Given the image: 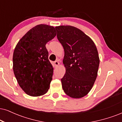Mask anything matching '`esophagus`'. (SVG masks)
Returning <instances> with one entry per match:
<instances>
[{
	"instance_id": "obj_1",
	"label": "esophagus",
	"mask_w": 122,
	"mask_h": 122,
	"mask_svg": "<svg viewBox=\"0 0 122 122\" xmlns=\"http://www.w3.org/2000/svg\"><path fill=\"white\" fill-rule=\"evenodd\" d=\"M54 64H55V66H58L60 65V63H59V62H58V61H57H57H55Z\"/></svg>"
}]
</instances>
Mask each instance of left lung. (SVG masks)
<instances>
[{
  "label": "left lung",
  "instance_id": "8db88e82",
  "mask_svg": "<svg viewBox=\"0 0 122 122\" xmlns=\"http://www.w3.org/2000/svg\"><path fill=\"white\" fill-rule=\"evenodd\" d=\"M55 29L64 50L63 90L70 97L81 98L89 93L97 76L100 58L97 48L91 38L76 27L62 25Z\"/></svg>",
  "mask_w": 122,
  "mask_h": 122
}]
</instances>
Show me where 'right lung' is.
Instances as JSON below:
<instances>
[{
    "instance_id": "1",
    "label": "right lung",
    "mask_w": 122,
    "mask_h": 122,
    "mask_svg": "<svg viewBox=\"0 0 122 122\" xmlns=\"http://www.w3.org/2000/svg\"><path fill=\"white\" fill-rule=\"evenodd\" d=\"M56 35L52 26L40 24L20 40L13 55V69L17 81L27 95L33 97L47 93L53 67L48 60L46 44Z\"/></svg>"
}]
</instances>
